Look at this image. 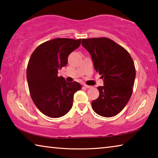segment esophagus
Instances as JSON below:
<instances>
[{"mask_svg": "<svg viewBox=\"0 0 158 158\" xmlns=\"http://www.w3.org/2000/svg\"><path fill=\"white\" fill-rule=\"evenodd\" d=\"M84 86L85 88H86V89H91V88H92L91 85H85V84H84Z\"/></svg>", "mask_w": 158, "mask_h": 158, "instance_id": "34e87169", "label": "esophagus"}]
</instances>
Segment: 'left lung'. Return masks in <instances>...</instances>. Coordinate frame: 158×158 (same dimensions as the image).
I'll return each instance as SVG.
<instances>
[{
    "instance_id": "obj_1",
    "label": "left lung",
    "mask_w": 158,
    "mask_h": 158,
    "mask_svg": "<svg viewBox=\"0 0 158 158\" xmlns=\"http://www.w3.org/2000/svg\"><path fill=\"white\" fill-rule=\"evenodd\" d=\"M81 44L104 81L103 86L98 87L99 98L92 102L93 111L104 117L116 116L132 95L136 76L132 58L123 47L106 37L83 39Z\"/></svg>"
}]
</instances>
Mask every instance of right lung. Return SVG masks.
Returning <instances> with one entry per match:
<instances>
[{
	"label": "right lung",
	"instance_id": "1",
	"mask_svg": "<svg viewBox=\"0 0 158 158\" xmlns=\"http://www.w3.org/2000/svg\"><path fill=\"white\" fill-rule=\"evenodd\" d=\"M81 39L56 38L37 47L29 60L26 71L28 85L35 105L51 118L68 114L74 94L81 89L78 82H67L58 70L68 63V56L81 44Z\"/></svg>",
	"mask_w": 158,
	"mask_h": 158
}]
</instances>
